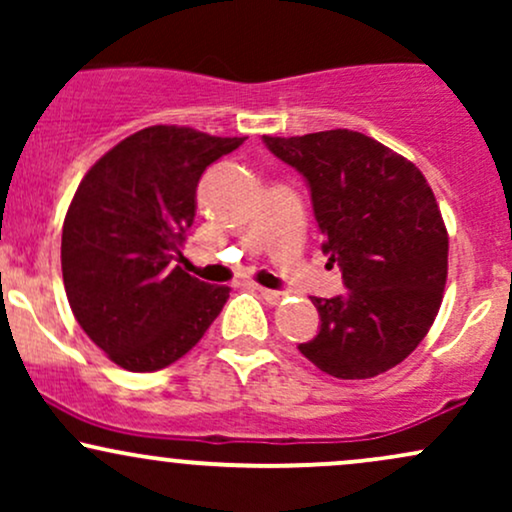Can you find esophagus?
I'll return each instance as SVG.
<instances>
[{"label":"esophagus","mask_w":512,"mask_h":512,"mask_svg":"<svg viewBox=\"0 0 512 512\" xmlns=\"http://www.w3.org/2000/svg\"><path fill=\"white\" fill-rule=\"evenodd\" d=\"M255 289L257 291H260V296L264 298V301H267V303H279L281 301V298H284V293H281V291H272V289H264V286H255Z\"/></svg>","instance_id":"esophagus-1"}]
</instances>
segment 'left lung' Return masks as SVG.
<instances>
[{
    "label": "left lung",
    "mask_w": 512,
    "mask_h": 512,
    "mask_svg": "<svg viewBox=\"0 0 512 512\" xmlns=\"http://www.w3.org/2000/svg\"><path fill=\"white\" fill-rule=\"evenodd\" d=\"M262 139L308 182L322 252L349 289L310 298L320 332L298 349L342 380L395 368L431 330L448 279V231L424 173L354 129Z\"/></svg>",
    "instance_id": "obj_1"
}]
</instances>
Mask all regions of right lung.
Here are the masks:
<instances>
[{
    "instance_id": "right-lung-1",
    "label": "right lung",
    "mask_w": 512,
    "mask_h": 512,
    "mask_svg": "<svg viewBox=\"0 0 512 512\" xmlns=\"http://www.w3.org/2000/svg\"><path fill=\"white\" fill-rule=\"evenodd\" d=\"M245 137L154 125L122 139L79 182L62 226V279L76 322L113 363L161 370L195 346L228 301L178 264L197 182Z\"/></svg>"
}]
</instances>
